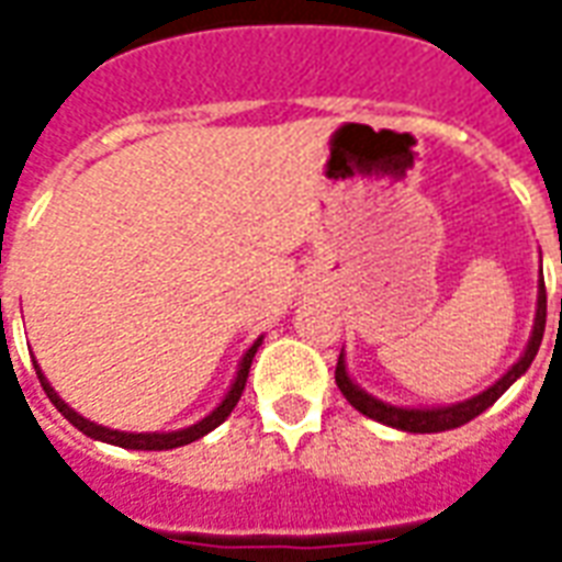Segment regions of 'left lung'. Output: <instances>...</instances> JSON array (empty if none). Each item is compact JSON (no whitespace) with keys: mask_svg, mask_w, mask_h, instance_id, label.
<instances>
[{"mask_svg":"<svg viewBox=\"0 0 562 562\" xmlns=\"http://www.w3.org/2000/svg\"><path fill=\"white\" fill-rule=\"evenodd\" d=\"M562 261V258H560ZM544 313H548V294H544V280H539V306H536V325H532V337L527 342V352L520 355L518 364L508 370L506 376L494 382L491 389L475 394L470 401L454 403V406H442V409H403V406H391V403H382L376 397H370L367 391H361L355 385L349 373H346V361H337V370H334V379H337V389L342 391V397L352 403L355 409L367 418H373L379 424H389V427H397V430H406V434H442V430H454L460 424L472 422L475 415H482L487 406H494L503 394L508 391V385L527 373V367L532 364V358L542 346L544 334Z\"/></svg>","mask_w":562,"mask_h":562,"instance_id":"8db88e82","label":"left lung"}]
</instances>
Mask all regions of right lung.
Listing matches in <instances>:
<instances>
[{"instance_id":"right-lung-1","label":"right lung","mask_w":562,"mask_h":562,"mask_svg":"<svg viewBox=\"0 0 562 562\" xmlns=\"http://www.w3.org/2000/svg\"><path fill=\"white\" fill-rule=\"evenodd\" d=\"M258 342L261 340L252 342V346H249V352L244 355L240 370H237V379H234L232 391L225 394V401H222L220 406H216V409L207 415V418H201V422L192 424V427H186V430H173V434H123V430H111V427H102V424L87 422V418L75 413V409H71L66 401H59V394L50 389V382L44 379V373L38 370V364H35V373H38V382H42L44 394L50 397V403H54L59 413L66 415L68 422L78 427L80 434L92 436V439H102V442H111V446H120V448H138V451H165V448H177V446H189V442H195V439H201L204 434H210L213 427H220V424L225 422L228 415H232V409L237 406V401H240V394H244V389H246V379H249V364H252V358H256Z\"/></svg>"}]
</instances>
